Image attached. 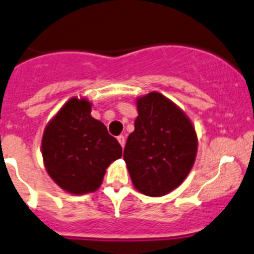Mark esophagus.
<instances>
[{
    "label": "esophagus",
    "instance_id": "34e87169",
    "mask_svg": "<svg viewBox=\"0 0 254 254\" xmlns=\"http://www.w3.org/2000/svg\"><path fill=\"white\" fill-rule=\"evenodd\" d=\"M118 141H119V144H120V145H122V148H124V145H125V136H123V135L118 136Z\"/></svg>",
    "mask_w": 254,
    "mask_h": 254
}]
</instances>
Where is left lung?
Segmentation results:
<instances>
[{
	"mask_svg": "<svg viewBox=\"0 0 254 254\" xmlns=\"http://www.w3.org/2000/svg\"><path fill=\"white\" fill-rule=\"evenodd\" d=\"M138 118L124 160L132 186L149 196L177 189L195 162L198 136L187 114L158 91L136 98Z\"/></svg>",
	"mask_w": 254,
	"mask_h": 254,
	"instance_id": "left-lung-1",
	"label": "left lung"
}]
</instances>
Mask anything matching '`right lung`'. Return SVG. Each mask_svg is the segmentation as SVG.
Instances as JSON below:
<instances>
[{
	"instance_id": "add662e5",
	"label": "right lung",
	"mask_w": 254,
	"mask_h": 254,
	"mask_svg": "<svg viewBox=\"0 0 254 254\" xmlns=\"http://www.w3.org/2000/svg\"><path fill=\"white\" fill-rule=\"evenodd\" d=\"M91 101L68 99L47 123L41 153L47 174L73 195L100 188L109 165L122 158V146L100 120L91 116Z\"/></svg>"
}]
</instances>
